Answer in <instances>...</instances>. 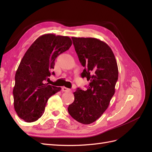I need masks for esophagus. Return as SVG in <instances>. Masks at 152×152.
Segmentation results:
<instances>
[{
  "mask_svg": "<svg viewBox=\"0 0 152 152\" xmlns=\"http://www.w3.org/2000/svg\"><path fill=\"white\" fill-rule=\"evenodd\" d=\"M62 91H64V92H69V91H70V89H69V88H65V87H63Z\"/></svg>",
  "mask_w": 152,
  "mask_h": 152,
  "instance_id": "esophagus-1",
  "label": "esophagus"
}]
</instances>
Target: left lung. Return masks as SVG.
<instances>
[{
	"label": "left lung",
	"mask_w": 152,
	"mask_h": 152,
	"mask_svg": "<svg viewBox=\"0 0 152 152\" xmlns=\"http://www.w3.org/2000/svg\"><path fill=\"white\" fill-rule=\"evenodd\" d=\"M80 62L85 67L81 76L89 81L86 91L78 88L74 101L68 107L72 117L81 124H90L108 108L115 93L118 68L108 45L95 38L72 37Z\"/></svg>",
	"instance_id": "left-lung-1"
}]
</instances>
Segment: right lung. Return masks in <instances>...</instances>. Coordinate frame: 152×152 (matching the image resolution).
<instances>
[{"label":"right lung","instance_id":"right-lung-1","mask_svg":"<svg viewBox=\"0 0 152 152\" xmlns=\"http://www.w3.org/2000/svg\"><path fill=\"white\" fill-rule=\"evenodd\" d=\"M72 45L69 37L46 34L38 37L25 53L16 71L13 89L14 105L25 121L38 120L43 115L51 96L61 91L46 83L54 69L55 60Z\"/></svg>","mask_w":152,"mask_h":152}]
</instances>
